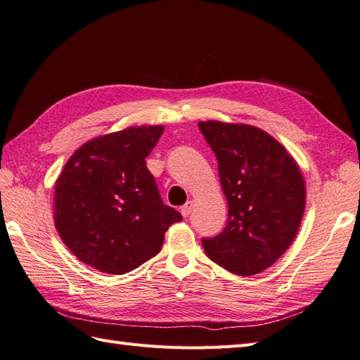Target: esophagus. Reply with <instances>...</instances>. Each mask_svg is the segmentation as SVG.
<instances>
[{
	"instance_id": "obj_1",
	"label": "esophagus",
	"mask_w": 360,
	"mask_h": 360,
	"mask_svg": "<svg viewBox=\"0 0 360 360\" xmlns=\"http://www.w3.org/2000/svg\"><path fill=\"white\" fill-rule=\"evenodd\" d=\"M193 206H194V202H186V205H183L181 206V210H180V212H181V215L183 217H189V214H191V211H193Z\"/></svg>"
}]
</instances>
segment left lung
<instances>
[{
    "instance_id": "8db88e82",
    "label": "left lung",
    "mask_w": 360,
    "mask_h": 360,
    "mask_svg": "<svg viewBox=\"0 0 360 360\" xmlns=\"http://www.w3.org/2000/svg\"><path fill=\"white\" fill-rule=\"evenodd\" d=\"M219 162L228 223L203 238L207 257L237 276L265 271L288 250L307 202L297 162L273 135L243 123H198Z\"/></svg>"
}]
</instances>
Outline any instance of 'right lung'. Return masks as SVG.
<instances>
[{"label":"right lung","mask_w":360,"mask_h":360,"mask_svg":"<svg viewBox=\"0 0 360 360\" xmlns=\"http://www.w3.org/2000/svg\"><path fill=\"white\" fill-rule=\"evenodd\" d=\"M163 126H131L78 148L55 183L53 221L78 260L124 274L162 250L181 215L163 205L145 158Z\"/></svg>","instance_id":"obj_1"}]
</instances>
